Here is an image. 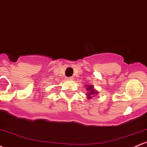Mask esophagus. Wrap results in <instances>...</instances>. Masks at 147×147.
<instances>
[{
    "instance_id": "34e87169",
    "label": "esophagus",
    "mask_w": 147,
    "mask_h": 147,
    "mask_svg": "<svg viewBox=\"0 0 147 147\" xmlns=\"http://www.w3.org/2000/svg\"><path fill=\"white\" fill-rule=\"evenodd\" d=\"M66 79H67V80H68V81L72 80V79H73V77H68V78H67Z\"/></svg>"
}]
</instances>
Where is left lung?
Wrapping results in <instances>:
<instances>
[{"label": "left lung", "mask_w": 147, "mask_h": 147, "mask_svg": "<svg viewBox=\"0 0 147 147\" xmlns=\"http://www.w3.org/2000/svg\"><path fill=\"white\" fill-rule=\"evenodd\" d=\"M86 90L88 91V93L86 94L87 95V97L88 99H90L92 98V97H94V95H97L98 94V92L94 88V87L92 86H86Z\"/></svg>", "instance_id": "8db88e82"}]
</instances>
